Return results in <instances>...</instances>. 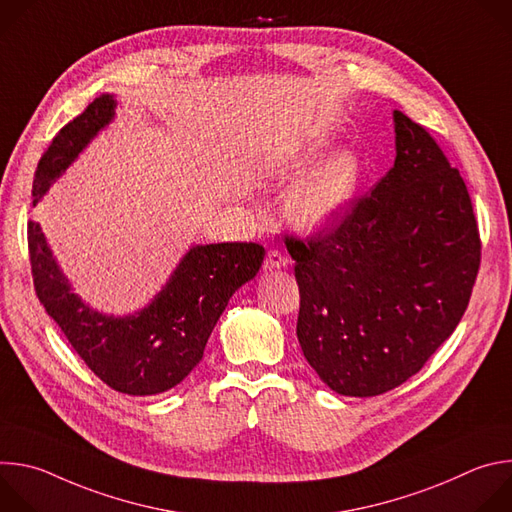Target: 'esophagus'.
Masks as SVG:
<instances>
[{
  "instance_id": "obj_1",
  "label": "esophagus",
  "mask_w": 512,
  "mask_h": 512,
  "mask_svg": "<svg viewBox=\"0 0 512 512\" xmlns=\"http://www.w3.org/2000/svg\"><path fill=\"white\" fill-rule=\"evenodd\" d=\"M287 263H289V259H287L281 251L269 249V253H267V257H265V269H281V267H285Z\"/></svg>"
}]
</instances>
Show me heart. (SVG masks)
Returning a JSON list of instances; mask_svg holds the SVG:
<instances>
[{"instance_id": "1", "label": "heart", "mask_w": 512, "mask_h": 512, "mask_svg": "<svg viewBox=\"0 0 512 512\" xmlns=\"http://www.w3.org/2000/svg\"><path fill=\"white\" fill-rule=\"evenodd\" d=\"M360 178V162L340 152L324 162L314 176L289 196L287 212L298 227L316 229L336 218L352 200Z\"/></svg>"}]
</instances>
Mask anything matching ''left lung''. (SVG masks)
I'll list each match as a JSON object with an SVG mask.
<instances>
[{"label":"left lung","instance_id":"8db88e82","mask_svg":"<svg viewBox=\"0 0 512 512\" xmlns=\"http://www.w3.org/2000/svg\"><path fill=\"white\" fill-rule=\"evenodd\" d=\"M395 166L330 229L285 237L298 340L336 393L375 397L419 373L460 324L480 269L466 182L431 133L395 111Z\"/></svg>","mask_w":512,"mask_h":512}]
</instances>
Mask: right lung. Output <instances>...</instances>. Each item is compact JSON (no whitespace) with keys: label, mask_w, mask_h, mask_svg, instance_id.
Masks as SVG:
<instances>
[{"label":"right lung","mask_w":512,"mask_h":512,"mask_svg":"<svg viewBox=\"0 0 512 512\" xmlns=\"http://www.w3.org/2000/svg\"><path fill=\"white\" fill-rule=\"evenodd\" d=\"M113 115V97L101 95L54 135L34 174L32 204ZM28 251L36 296L48 316L87 367L127 395H158L188 377L231 296L257 275L265 257L259 243L192 247L148 308L113 318L93 312L72 294L34 221L28 223Z\"/></svg>","instance_id":"1"}]
</instances>
